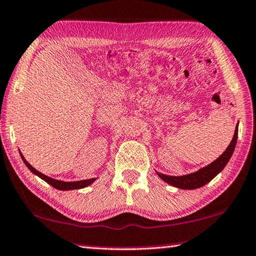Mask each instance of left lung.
<instances>
[{
	"mask_svg": "<svg viewBox=\"0 0 256 256\" xmlns=\"http://www.w3.org/2000/svg\"><path fill=\"white\" fill-rule=\"evenodd\" d=\"M237 137H238V127H236V129H234V134L232 143H230L227 150H224L222 156L218 158L214 162L211 163V164H208V166L203 168V169L196 171L194 174L180 176V177H172V176H166V174H162L158 172V176L162 180H164L166 182L170 184V185H172L177 188H182V190H196V188L203 187L204 185H206L208 182H211V180L224 169L226 164H227L234 153V146H236V143H237Z\"/></svg>",
	"mask_w": 256,
	"mask_h": 256,
	"instance_id": "1",
	"label": "left lung"
}]
</instances>
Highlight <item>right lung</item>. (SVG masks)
Returning <instances> with one entry per match:
<instances>
[{"mask_svg":"<svg viewBox=\"0 0 256 256\" xmlns=\"http://www.w3.org/2000/svg\"><path fill=\"white\" fill-rule=\"evenodd\" d=\"M20 156H22V160L24 162V164L28 166V169L32 171V174H35L36 176H38L40 178H42L43 180H45L46 182L50 184L52 187L56 188L58 190H80V188L84 187H87L88 185H90L92 182H94L95 178H92V179H87V180H80V182H60V180H56L53 178H50L48 176H45L43 174H40V171H37L35 168H32L29 163L24 160V158L22 156V154L20 153Z\"/></svg>","mask_w":256,"mask_h":256,"instance_id":"right-lung-1","label":"right lung"}]
</instances>
